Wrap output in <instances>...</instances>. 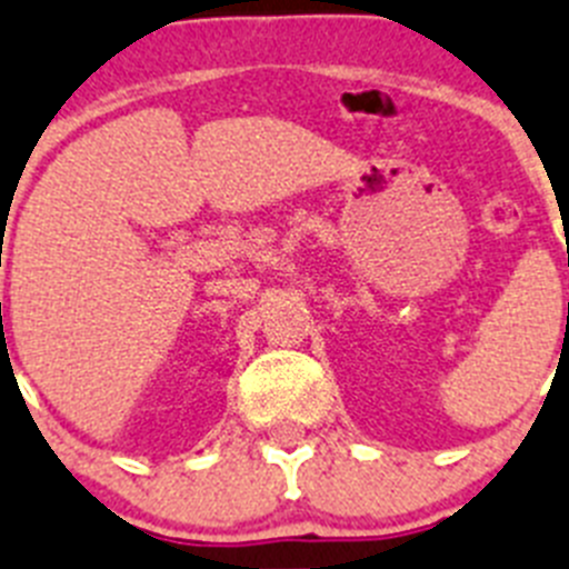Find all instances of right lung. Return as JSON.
<instances>
[{
  "instance_id": "add662e5",
  "label": "right lung",
  "mask_w": 569,
  "mask_h": 569,
  "mask_svg": "<svg viewBox=\"0 0 569 569\" xmlns=\"http://www.w3.org/2000/svg\"><path fill=\"white\" fill-rule=\"evenodd\" d=\"M0 309H2V306H0Z\"/></svg>"
}]
</instances>
